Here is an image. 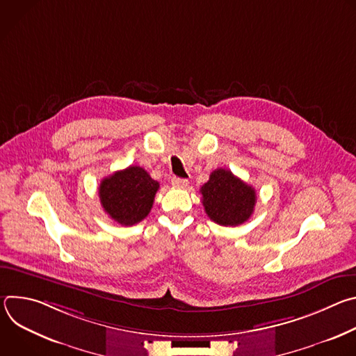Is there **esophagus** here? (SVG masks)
I'll return each instance as SVG.
<instances>
[{
  "instance_id": "esophagus-1",
  "label": "esophagus",
  "mask_w": 356,
  "mask_h": 356,
  "mask_svg": "<svg viewBox=\"0 0 356 356\" xmlns=\"http://www.w3.org/2000/svg\"><path fill=\"white\" fill-rule=\"evenodd\" d=\"M172 184H173L175 187H187V186H188V180H187V179L173 177V179H172Z\"/></svg>"
}]
</instances>
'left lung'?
Masks as SVG:
<instances>
[{"label":"left lung","mask_w":356,"mask_h":356,"mask_svg":"<svg viewBox=\"0 0 356 356\" xmlns=\"http://www.w3.org/2000/svg\"><path fill=\"white\" fill-rule=\"evenodd\" d=\"M202 206L211 221L236 227L249 220L255 209L257 191L228 169H216L200 188Z\"/></svg>","instance_id":"8db88e82"}]
</instances>
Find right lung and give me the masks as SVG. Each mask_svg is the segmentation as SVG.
<instances>
[{"label":"right lung","mask_w":356,"mask_h":356,"mask_svg":"<svg viewBox=\"0 0 356 356\" xmlns=\"http://www.w3.org/2000/svg\"><path fill=\"white\" fill-rule=\"evenodd\" d=\"M158 190L159 183L143 168L129 166L101 180L98 195L104 211L127 227L147 217Z\"/></svg>","instance_id":"obj_1"}]
</instances>
